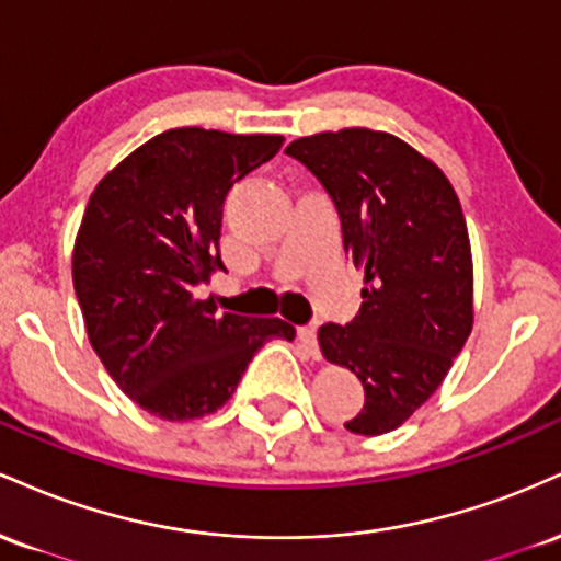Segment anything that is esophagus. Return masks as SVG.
<instances>
[{"label": "esophagus", "instance_id": "obj_1", "mask_svg": "<svg viewBox=\"0 0 561 561\" xmlns=\"http://www.w3.org/2000/svg\"><path fill=\"white\" fill-rule=\"evenodd\" d=\"M298 337L300 343L311 351V356H319V321H311V324L300 327Z\"/></svg>", "mask_w": 561, "mask_h": 561}]
</instances>
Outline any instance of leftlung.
<instances>
[{"label":"left lung","mask_w":561,"mask_h":561,"mask_svg":"<svg viewBox=\"0 0 561 561\" xmlns=\"http://www.w3.org/2000/svg\"><path fill=\"white\" fill-rule=\"evenodd\" d=\"M285 152L327 190L345 255L366 276L356 319L319 330L327 362L364 385L362 411L345 430L390 433L440 388L472 332V250L459 197L435 163L382 131L313 134Z\"/></svg>","instance_id":"obj_1"}]
</instances>
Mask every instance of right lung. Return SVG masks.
Instances as JSON below:
<instances>
[{
	"label": "right lung",
	"instance_id": "1",
	"mask_svg": "<svg viewBox=\"0 0 561 561\" xmlns=\"http://www.w3.org/2000/svg\"><path fill=\"white\" fill-rule=\"evenodd\" d=\"M272 134L171 128L96 184L73 250L89 343L121 390L169 422L214 414L282 319L218 313L195 287L224 272V199L282 147Z\"/></svg>",
	"mask_w": 561,
	"mask_h": 561
}]
</instances>
